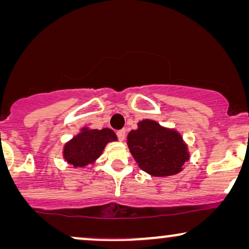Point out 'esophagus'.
<instances>
[{
  "instance_id": "1",
  "label": "esophagus",
  "mask_w": 249,
  "mask_h": 249,
  "mask_svg": "<svg viewBox=\"0 0 249 249\" xmlns=\"http://www.w3.org/2000/svg\"><path fill=\"white\" fill-rule=\"evenodd\" d=\"M125 134H126V131H125L124 128H122V130L117 131V136H118V139L121 142H123L125 139Z\"/></svg>"
}]
</instances>
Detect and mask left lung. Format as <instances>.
I'll use <instances>...</instances> for the list:
<instances>
[{
  "label": "left lung",
  "mask_w": 249,
  "mask_h": 249,
  "mask_svg": "<svg viewBox=\"0 0 249 249\" xmlns=\"http://www.w3.org/2000/svg\"><path fill=\"white\" fill-rule=\"evenodd\" d=\"M127 146L138 166L152 177L181 172L190 159L187 144L181 134L152 119L141 121L137 130L128 132Z\"/></svg>",
  "instance_id": "8db88e82"
}]
</instances>
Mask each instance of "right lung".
<instances>
[{
    "instance_id": "add662e5",
    "label": "right lung",
    "mask_w": 249,
    "mask_h": 249,
    "mask_svg": "<svg viewBox=\"0 0 249 249\" xmlns=\"http://www.w3.org/2000/svg\"><path fill=\"white\" fill-rule=\"evenodd\" d=\"M117 142V136L111 128L91 130L83 127L81 132L70 139L63 148V157L73 167H85L101 157L107 144Z\"/></svg>"
}]
</instances>
